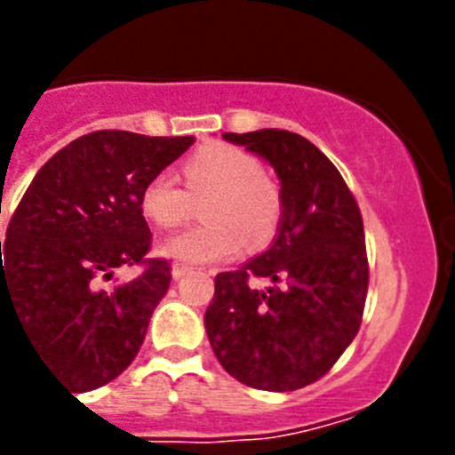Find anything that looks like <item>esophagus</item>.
<instances>
[{"label":"esophagus","instance_id":"34e87169","mask_svg":"<svg viewBox=\"0 0 455 455\" xmlns=\"http://www.w3.org/2000/svg\"><path fill=\"white\" fill-rule=\"evenodd\" d=\"M191 271H193V267H188V264H184V262H177L174 267H172V276L181 278V276H186V274H191Z\"/></svg>","mask_w":455,"mask_h":455}]
</instances>
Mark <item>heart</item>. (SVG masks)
Segmentation results:
<instances>
[{"label":"heart","instance_id":"b5f03b06","mask_svg":"<svg viewBox=\"0 0 455 455\" xmlns=\"http://www.w3.org/2000/svg\"><path fill=\"white\" fill-rule=\"evenodd\" d=\"M181 177L184 184L172 172H157L141 191V212L160 228L181 227L205 200V224L172 235L163 245L164 255L214 262L235 255L245 241L262 248L276 235L283 196L252 153L212 141L186 157Z\"/></svg>","mask_w":455,"mask_h":455}]
</instances>
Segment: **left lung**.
<instances>
[{
	"label": "left lung",
	"mask_w": 455,
	"mask_h": 455,
	"mask_svg": "<svg viewBox=\"0 0 455 455\" xmlns=\"http://www.w3.org/2000/svg\"><path fill=\"white\" fill-rule=\"evenodd\" d=\"M224 139L274 164L283 220L267 252L217 274L207 338L238 382L292 392L323 378L359 332L368 292L363 220L338 167L309 139L285 130Z\"/></svg>",
	"instance_id": "obj_1"
}]
</instances>
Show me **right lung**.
Listing matches in <instances>:
<instances>
[{"mask_svg":"<svg viewBox=\"0 0 455 455\" xmlns=\"http://www.w3.org/2000/svg\"><path fill=\"white\" fill-rule=\"evenodd\" d=\"M191 144L123 130L84 134L35 174L11 217L0 241V314L9 304L39 359L73 392L116 380L144 345L172 267L146 257L153 234L141 191ZM134 263L142 267L134 282L102 288L113 268Z\"/></svg>","mask_w":455,"mask_h":455,"instance_id":"right-lung-1","label":"right lung"}]
</instances>
